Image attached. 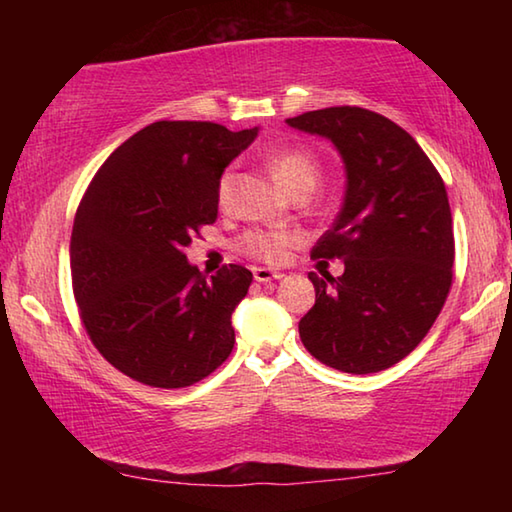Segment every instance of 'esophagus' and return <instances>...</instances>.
Instances as JSON below:
<instances>
[{"label": "esophagus", "mask_w": 512, "mask_h": 512, "mask_svg": "<svg viewBox=\"0 0 512 512\" xmlns=\"http://www.w3.org/2000/svg\"><path fill=\"white\" fill-rule=\"evenodd\" d=\"M253 275L257 282H273V280H280L282 273L280 271H273V268H266V266H257L253 268Z\"/></svg>", "instance_id": "34e87169"}]
</instances>
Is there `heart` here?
I'll return each mask as SVG.
<instances>
[{"instance_id": "b5f03b06", "label": "heart", "mask_w": 512, "mask_h": 512, "mask_svg": "<svg viewBox=\"0 0 512 512\" xmlns=\"http://www.w3.org/2000/svg\"><path fill=\"white\" fill-rule=\"evenodd\" d=\"M268 169H271L277 185H280L289 196L300 192V189L314 192L320 178L318 160L302 149H287L271 155V158H268ZM232 183H235V173L225 171L219 178V185H216V198H219L221 205L228 203ZM289 244L291 237L284 235V232H248V235L241 239V248H244L248 255L266 259V262H277V259H282Z\"/></svg>"}]
</instances>
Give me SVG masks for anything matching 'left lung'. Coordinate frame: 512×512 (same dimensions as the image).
<instances>
[{
	"label": "left lung",
	"instance_id": "obj_1",
	"mask_svg": "<svg viewBox=\"0 0 512 512\" xmlns=\"http://www.w3.org/2000/svg\"><path fill=\"white\" fill-rule=\"evenodd\" d=\"M287 124L332 142L345 169L341 212L311 250L343 259L345 271L309 273L316 302L298 325L302 345L352 375L391 368L418 348L452 287L443 178L404 128L372 110H311Z\"/></svg>",
	"mask_w": 512,
	"mask_h": 512
}]
</instances>
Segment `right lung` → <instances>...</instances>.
<instances>
[{
	"label": "right lung",
	"instance_id": "obj_1",
	"mask_svg": "<svg viewBox=\"0 0 512 512\" xmlns=\"http://www.w3.org/2000/svg\"><path fill=\"white\" fill-rule=\"evenodd\" d=\"M257 133L155 121L92 178L69 241L74 296L92 343L131 379L185 388L230 357L253 273L230 264L207 280L185 248L216 221L219 178Z\"/></svg>",
	"mask_w": 512,
	"mask_h": 512
}]
</instances>
